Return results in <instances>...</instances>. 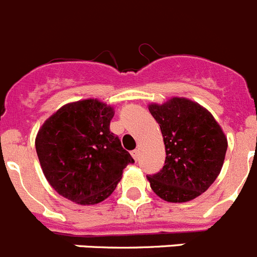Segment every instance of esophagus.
Here are the masks:
<instances>
[{"label":"esophagus","mask_w":257,"mask_h":257,"mask_svg":"<svg viewBox=\"0 0 257 257\" xmlns=\"http://www.w3.org/2000/svg\"><path fill=\"white\" fill-rule=\"evenodd\" d=\"M131 156L134 157V160H135V161H138V160H139V156H140V152H139V149H134V151L131 152Z\"/></svg>","instance_id":"1"}]
</instances>
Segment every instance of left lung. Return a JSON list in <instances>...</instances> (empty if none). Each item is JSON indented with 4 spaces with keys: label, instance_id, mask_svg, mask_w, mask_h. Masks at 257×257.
Returning a JSON list of instances; mask_svg holds the SVG:
<instances>
[{
    "label": "left lung",
    "instance_id": "left-lung-1",
    "mask_svg": "<svg viewBox=\"0 0 257 257\" xmlns=\"http://www.w3.org/2000/svg\"><path fill=\"white\" fill-rule=\"evenodd\" d=\"M149 112L161 127L165 166L148 175L153 192L167 202H188L216 180L225 160L228 142L207 109L185 97H172Z\"/></svg>",
    "mask_w": 257,
    "mask_h": 257
}]
</instances>
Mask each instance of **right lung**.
<instances>
[{"label": "right lung", "mask_w": 257, "mask_h": 257, "mask_svg": "<svg viewBox=\"0 0 257 257\" xmlns=\"http://www.w3.org/2000/svg\"><path fill=\"white\" fill-rule=\"evenodd\" d=\"M114 110L96 99L61 106L46 119L36 138L45 178L54 189L78 205L108 198L123 169L135 161L109 124Z\"/></svg>", "instance_id": "add662e5"}]
</instances>
